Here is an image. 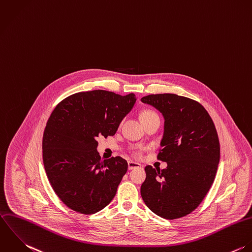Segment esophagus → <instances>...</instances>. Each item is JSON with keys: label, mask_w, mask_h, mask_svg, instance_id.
<instances>
[{"label": "esophagus", "mask_w": 252, "mask_h": 252, "mask_svg": "<svg viewBox=\"0 0 252 252\" xmlns=\"http://www.w3.org/2000/svg\"><path fill=\"white\" fill-rule=\"evenodd\" d=\"M140 167H141V164L138 163V162H134V161H129L128 162V169L129 170H133V169Z\"/></svg>", "instance_id": "esophagus-1"}]
</instances>
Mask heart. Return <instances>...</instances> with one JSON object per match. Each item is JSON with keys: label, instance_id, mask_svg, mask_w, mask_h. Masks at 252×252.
<instances>
[{"label": "heart", "instance_id": "obj_1", "mask_svg": "<svg viewBox=\"0 0 252 252\" xmlns=\"http://www.w3.org/2000/svg\"><path fill=\"white\" fill-rule=\"evenodd\" d=\"M156 115H158L156 112H154V111H151V110H147V111H144V112H142V114H141V119H143V118H147V117H152V116H156ZM136 155H140V153H136Z\"/></svg>", "mask_w": 252, "mask_h": 252}]
</instances>
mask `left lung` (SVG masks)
I'll list each match as a JSON object with an SVG mask.
<instances>
[{
    "mask_svg": "<svg viewBox=\"0 0 252 252\" xmlns=\"http://www.w3.org/2000/svg\"><path fill=\"white\" fill-rule=\"evenodd\" d=\"M141 101L164 118L158 158L167 163L162 170L146 166L141 195L157 215L169 220L181 218L200 204L214 181L220 160L215 125L206 109L189 97L158 94Z\"/></svg>",
    "mask_w": 252,
    "mask_h": 252,
    "instance_id": "8db88e82",
    "label": "left lung"
}]
</instances>
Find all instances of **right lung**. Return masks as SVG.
Masks as SVG:
<instances>
[{
    "label": "right lung",
    "instance_id": "1",
    "mask_svg": "<svg viewBox=\"0 0 252 252\" xmlns=\"http://www.w3.org/2000/svg\"><path fill=\"white\" fill-rule=\"evenodd\" d=\"M136 100L134 94L94 90L67 96L52 112L43 162L55 192L70 209L94 214L115 196L128 164L120 157L102 160L96 138L113 136Z\"/></svg>",
    "mask_w": 252,
    "mask_h": 252
}]
</instances>
